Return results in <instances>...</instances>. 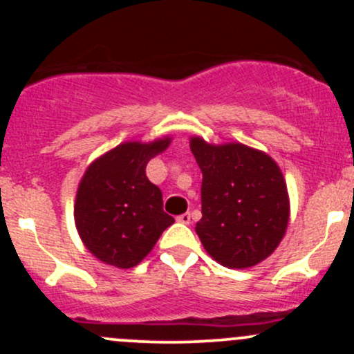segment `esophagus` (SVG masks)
<instances>
[{
  "label": "esophagus",
  "mask_w": 354,
  "mask_h": 354,
  "mask_svg": "<svg viewBox=\"0 0 354 354\" xmlns=\"http://www.w3.org/2000/svg\"><path fill=\"white\" fill-rule=\"evenodd\" d=\"M176 221H178V223H181V224H190V221H192L190 212L181 214V216H178V217H176Z\"/></svg>",
  "instance_id": "esophagus-1"
}]
</instances>
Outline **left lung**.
<instances>
[{"mask_svg":"<svg viewBox=\"0 0 354 354\" xmlns=\"http://www.w3.org/2000/svg\"><path fill=\"white\" fill-rule=\"evenodd\" d=\"M190 149L202 171V219L195 231L203 248L230 269L262 262L283 240L289 219L277 164L243 144L209 145L194 137Z\"/></svg>","mask_w":354,"mask_h":354,"instance_id":"left-lung-1","label":"left lung"}]
</instances>
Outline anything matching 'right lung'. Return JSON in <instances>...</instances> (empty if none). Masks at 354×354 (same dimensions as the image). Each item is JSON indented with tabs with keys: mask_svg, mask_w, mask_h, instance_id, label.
Masks as SVG:
<instances>
[{
	"mask_svg": "<svg viewBox=\"0 0 354 354\" xmlns=\"http://www.w3.org/2000/svg\"><path fill=\"white\" fill-rule=\"evenodd\" d=\"M169 145L127 142L88 166L75 202V223L85 246L101 262L130 269L174 223L162 210V194L151 183L145 167Z\"/></svg>",
	"mask_w": 354,
	"mask_h": 354,
	"instance_id": "1",
	"label": "right lung"
}]
</instances>
